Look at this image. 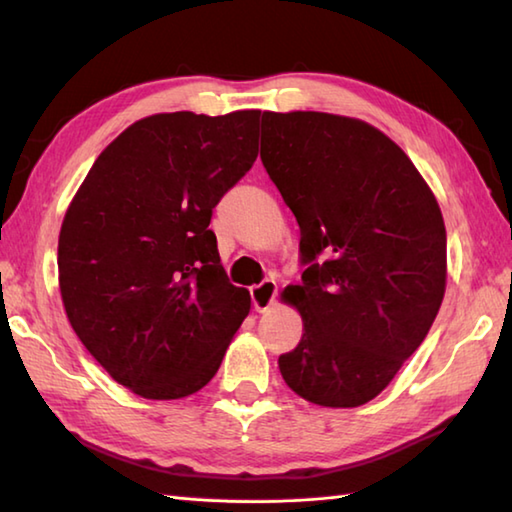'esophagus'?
<instances>
[{"label": "esophagus", "instance_id": "obj_1", "mask_svg": "<svg viewBox=\"0 0 512 512\" xmlns=\"http://www.w3.org/2000/svg\"><path fill=\"white\" fill-rule=\"evenodd\" d=\"M276 281H272V278H265L263 283H258L252 287V303H254V310L256 312H265L269 310V307L274 305L276 301Z\"/></svg>", "mask_w": 512, "mask_h": 512}]
</instances>
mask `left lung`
<instances>
[{
    "label": "left lung",
    "instance_id": "left-lung-1",
    "mask_svg": "<svg viewBox=\"0 0 512 512\" xmlns=\"http://www.w3.org/2000/svg\"><path fill=\"white\" fill-rule=\"evenodd\" d=\"M260 160L301 229L303 336L285 383L325 408L372 401L426 339L446 292V227L410 158L343 115L263 113Z\"/></svg>",
    "mask_w": 512,
    "mask_h": 512
}]
</instances>
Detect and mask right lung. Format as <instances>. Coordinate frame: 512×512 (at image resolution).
<instances>
[{
  "label": "right lung",
  "mask_w": 512,
  "mask_h": 512,
  "mask_svg": "<svg viewBox=\"0 0 512 512\" xmlns=\"http://www.w3.org/2000/svg\"><path fill=\"white\" fill-rule=\"evenodd\" d=\"M258 118L138 120L100 153L66 211L57 245L66 316L93 359L144 399L205 388L249 314L209 223L254 165Z\"/></svg>",
  "instance_id": "right-lung-1"
}]
</instances>
